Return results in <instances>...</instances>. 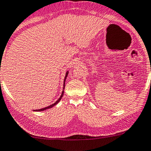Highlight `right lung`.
<instances>
[{"mask_svg":"<svg viewBox=\"0 0 151 151\" xmlns=\"http://www.w3.org/2000/svg\"><path fill=\"white\" fill-rule=\"evenodd\" d=\"M67 75H68V72L66 73V76H65V78H64V87H65V81H66V77H67ZM63 94H64V91H63L62 92V93H61V96L60 97H59V99L58 100H57V101L56 102H55V103H54L53 104H52V105H50V106H47V107H45V108H43V109H38V110H34L35 111H44V110H46V109H50V108H52V107H53L54 106H55L56 104H58L59 103V101H60L61 100V99L62 98V96H63Z\"/></svg>","mask_w":151,"mask_h":151,"instance_id":"add662e5","label":"right lung"}]
</instances>
